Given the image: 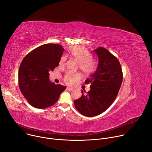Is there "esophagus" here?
I'll list each match as a JSON object with an SVG mask.
<instances>
[{
    "label": "esophagus",
    "instance_id": "34e87169",
    "mask_svg": "<svg viewBox=\"0 0 152 152\" xmlns=\"http://www.w3.org/2000/svg\"><path fill=\"white\" fill-rule=\"evenodd\" d=\"M66 90H68V91H73V88H71V87H67V88H66Z\"/></svg>",
    "mask_w": 152,
    "mask_h": 152
}]
</instances>
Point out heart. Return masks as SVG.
<instances>
[{"instance_id": "heart-1", "label": "heart", "mask_w": 152, "mask_h": 152, "mask_svg": "<svg viewBox=\"0 0 152 152\" xmlns=\"http://www.w3.org/2000/svg\"><path fill=\"white\" fill-rule=\"evenodd\" d=\"M69 53L71 57L78 62L79 68L84 75H88L92 73L96 66L95 61L91 58V55L85 48L76 46L69 49ZM66 58L65 56L61 57L59 61V65L64 66L65 65ZM80 79V75L78 73H66L64 77L65 83L69 86L76 84Z\"/></svg>"}]
</instances>
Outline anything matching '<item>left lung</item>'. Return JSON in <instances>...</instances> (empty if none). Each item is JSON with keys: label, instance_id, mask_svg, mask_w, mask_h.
Masks as SVG:
<instances>
[{"label": "left lung", "instance_id": "1", "mask_svg": "<svg viewBox=\"0 0 152 152\" xmlns=\"http://www.w3.org/2000/svg\"><path fill=\"white\" fill-rule=\"evenodd\" d=\"M94 51L98 56V65L96 72L85 81V84H91L90 90L84 94L82 90L81 98L74 101L77 111L88 117L101 114L113 104L123 79L121 64L114 55L101 47Z\"/></svg>", "mask_w": 152, "mask_h": 152}]
</instances>
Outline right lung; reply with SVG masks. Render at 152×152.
<instances>
[{
  "label": "right lung",
  "mask_w": 152,
  "mask_h": 152,
  "mask_svg": "<svg viewBox=\"0 0 152 152\" xmlns=\"http://www.w3.org/2000/svg\"><path fill=\"white\" fill-rule=\"evenodd\" d=\"M64 48L62 45L47 44L30 51L23 59L19 69L20 91L33 107L44 109L56 103L65 86L55 84L49 79V71L59 64Z\"/></svg>",
  "instance_id": "right-lung-1"
}]
</instances>
